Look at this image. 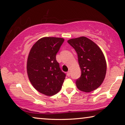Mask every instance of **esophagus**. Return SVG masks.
<instances>
[{
  "instance_id": "obj_1",
  "label": "esophagus",
  "mask_w": 125,
  "mask_h": 125,
  "mask_svg": "<svg viewBox=\"0 0 125 125\" xmlns=\"http://www.w3.org/2000/svg\"><path fill=\"white\" fill-rule=\"evenodd\" d=\"M67 76L68 77H70L71 76V71H68V72H67Z\"/></svg>"
}]
</instances>
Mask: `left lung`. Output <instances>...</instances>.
I'll return each mask as SVG.
<instances>
[{
	"label": "left lung",
	"mask_w": 125,
	"mask_h": 125,
	"mask_svg": "<svg viewBox=\"0 0 125 125\" xmlns=\"http://www.w3.org/2000/svg\"><path fill=\"white\" fill-rule=\"evenodd\" d=\"M75 49L81 70V76L76 82L79 90L90 92L98 88L105 78L106 62L97 45L85 37L67 41Z\"/></svg>",
	"instance_id": "1"
}]
</instances>
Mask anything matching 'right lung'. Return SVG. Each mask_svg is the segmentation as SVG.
<instances>
[{
  "label": "right lung",
  "instance_id": "add662e5",
  "mask_svg": "<svg viewBox=\"0 0 125 125\" xmlns=\"http://www.w3.org/2000/svg\"><path fill=\"white\" fill-rule=\"evenodd\" d=\"M64 39L44 37L33 45L27 60V73L33 86L46 96L57 94L62 88L66 74L56 60V54Z\"/></svg>",
  "mask_w": 125,
  "mask_h": 125
}]
</instances>
